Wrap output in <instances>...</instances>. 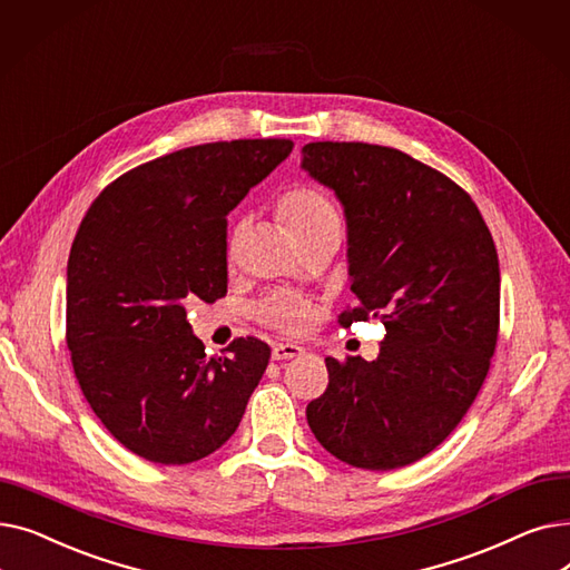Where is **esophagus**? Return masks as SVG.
<instances>
[{
	"instance_id": "obj_1",
	"label": "esophagus",
	"mask_w": 570,
	"mask_h": 570,
	"mask_svg": "<svg viewBox=\"0 0 570 570\" xmlns=\"http://www.w3.org/2000/svg\"><path fill=\"white\" fill-rule=\"evenodd\" d=\"M305 348L301 344H293V342H279L273 346V361H288V357L301 355Z\"/></svg>"
}]
</instances>
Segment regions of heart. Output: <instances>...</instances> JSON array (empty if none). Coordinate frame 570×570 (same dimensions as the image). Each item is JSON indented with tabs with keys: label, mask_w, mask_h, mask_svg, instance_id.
<instances>
[{
	"label": "heart",
	"mask_w": 570,
	"mask_h": 570,
	"mask_svg": "<svg viewBox=\"0 0 570 570\" xmlns=\"http://www.w3.org/2000/svg\"><path fill=\"white\" fill-rule=\"evenodd\" d=\"M277 217L286 224L297 245H305L309 239L318 237H340L342 233V213L335 198L325 189L316 185H295L284 191L277 200ZM239 237H243V226H233L226 245V258L235 261ZM256 316L279 327L284 333H305L314 321V305L307 297L291 293V291H275L269 293L265 301L256 307Z\"/></svg>",
	"instance_id": "heart-1"
}]
</instances>
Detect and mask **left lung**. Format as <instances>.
<instances>
[{
	"mask_svg": "<svg viewBox=\"0 0 570 570\" xmlns=\"http://www.w3.org/2000/svg\"><path fill=\"white\" fill-rule=\"evenodd\" d=\"M303 168L335 189L348 224L357 305L340 325H385L379 357H325L307 423L327 453L370 471L425 458L490 372L499 337V256L471 196L395 147L307 142Z\"/></svg>",
	"mask_w": 570,
	"mask_h": 570,
	"instance_id": "8db88e82",
	"label": "left lung"
}]
</instances>
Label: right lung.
<instances>
[{
    "mask_svg": "<svg viewBox=\"0 0 570 570\" xmlns=\"http://www.w3.org/2000/svg\"><path fill=\"white\" fill-rule=\"evenodd\" d=\"M293 149L288 138L177 149L110 183L67 265V346L104 428L138 458L189 464L243 421L269 346L237 337L207 357L191 301L226 295V217Z\"/></svg>",
    "mask_w": 570,
    "mask_h": 570,
    "instance_id": "add662e5",
    "label": "right lung"
}]
</instances>
